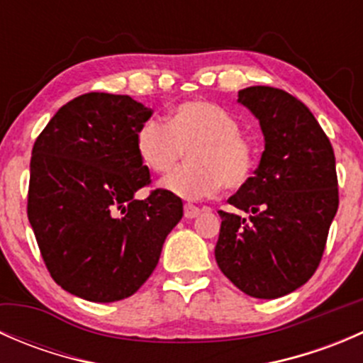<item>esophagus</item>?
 <instances>
[{"label": "esophagus", "mask_w": 363, "mask_h": 363, "mask_svg": "<svg viewBox=\"0 0 363 363\" xmlns=\"http://www.w3.org/2000/svg\"><path fill=\"white\" fill-rule=\"evenodd\" d=\"M200 212H202V208L196 207V205H193V203H186L184 205V218L193 219V218H196Z\"/></svg>", "instance_id": "1"}]
</instances>
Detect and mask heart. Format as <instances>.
Wrapping results in <instances>:
<instances>
[{
    "label": "heart",
    "instance_id": "b5f03b06",
    "mask_svg": "<svg viewBox=\"0 0 363 363\" xmlns=\"http://www.w3.org/2000/svg\"><path fill=\"white\" fill-rule=\"evenodd\" d=\"M137 151L149 170L170 174L189 152V167L163 179V189L184 200L214 196L225 186L244 188L256 168V149L240 133L239 121L212 101H184L167 121L138 128Z\"/></svg>",
    "mask_w": 363,
    "mask_h": 363
}]
</instances>
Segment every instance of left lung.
<instances>
[{
	"label": "left lung",
	"mask_w": 363,
	"mask_h": 363,
	"mask_svg": "<svg viewBox=\"0 0 363 363\" xmlns=\"http://www.w3.org/2000/svg\"><path fill=\"white\" fill-rule=\"evenodd\" d=\"M239 104L259 121L265 151L255 175L219 211L216 262L246 295L279 298L316 272L339 207L330 140L309 108L277 87L239 91Z\"/></svg>",
	"instance_id": "left-lung-1"
}]
</instances>
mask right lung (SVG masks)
<instances>
[{
  "label": "right lung",
  "instance_id": "add662e5",
  "mask_svg": "<svg viewBox=\"0 0 363 363\" xmlns=\"http://www.w3.org/2000/svg\"><path fill=\"white\" fill-rule=\"evenodd\" d=\"M151 116L126 94H80L33 145L28 219L47 270L68 294L91 302L131 296L181 221V199L167 189L133 199L151 184L137 151Z\"/></svg>",
  "mask_w": 363,
  "mask_h": 363
}]
</instances>
